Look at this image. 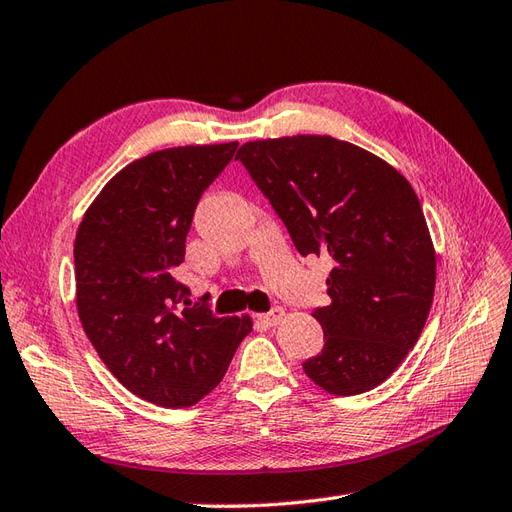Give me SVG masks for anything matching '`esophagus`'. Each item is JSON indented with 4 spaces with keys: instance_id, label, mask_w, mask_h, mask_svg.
I'll return each mask as SVG.
<instances>
[{
    "instance_id": "obj_1",
    "label": "esophagus",
    "mask_w": 512,
    "mask_h": 512,
    "mask_svg": "<svg viewBox=\"0 0 512 512\" xmlns=\"http://www.w3.org/2000/svg\"><path fill=\"white\" fill-rule=\"evenodd\" d=\"M283 316H285V310H283V307H272V310H270L268 314H261L259 318L264 320L266 325H270V327H272V325H277Z\"/></svg>"
}]
</instances>
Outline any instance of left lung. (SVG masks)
I'll list each match as a JSON object with an SVG mask.
<instances>
[{"instance_id":"left-lung-1","label":"left lung","mask_w":512,"mask_h":512,"mask_svg":"<svg viewBox=\"0 0 512 512\" xmlns=\"http://www.w3.org/2000/svg\"><path fill=\"white\" fill-rule=\"evenodd\" d=\"M303 257L334 261L316 307L325 347L305 375L338 397L388 379L430 314L436 253L421 202L392 165L329 135L248 141L237 157Z\"/></svg>"}]
</instances>
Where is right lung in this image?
Returning <instances> with one entry per match:
<instances>
[{"label":"right lung","instance_id":"add662e5","mask_svg":"<svg viewBox=\"0 0 512 512\" xmlns=\"http://www.w3.org/2000/svg\"><path fill=\"white\" fill-rule=\"evenodd\" d=\"M237 141L152 152L117 172L91 202L76 242V305L100 360L133 395L189 408L220 384L248 316L187 305L172 277L202 192L227 168ZM205 301V299H202Z\"/></svg>","mask_w":512,"mask_h":512}]
</instances>
